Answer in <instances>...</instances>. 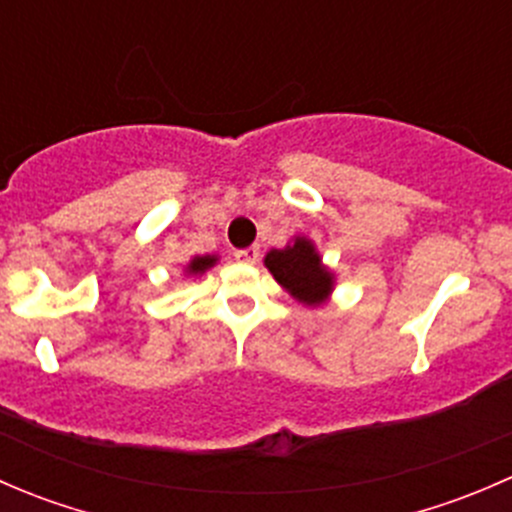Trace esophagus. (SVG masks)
<instances>
[{
  "instance_id": "34e87169",
  "label": "esophagus",
  "mask_w": 512,
  "mask_h": 512,
  "mask_svg": "<svg viewBox=\"0 0 512 512\" xmlns=\"http://www.w3.org/2000/svg\"><path fill=\"white\" fill-rule=\"evenodd\" d=\"M237 262H245V265H255L260 260V247H245V250L235 252Z\"/></svg>"
}]
</instances>
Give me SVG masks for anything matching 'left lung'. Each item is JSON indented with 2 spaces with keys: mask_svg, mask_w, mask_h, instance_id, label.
Returning <instances> with one entry per match:
<instances>
[{
  "mask_svg": "<svg viewBox=\"0 0 512 512\" xmlns=\"http://www.w3.org/2000/svg\"><path fill=\"white\" fill-rule=\"evenodd\" d=\"M265 267L289 297L307 307H322L332 299L337 275L324 265L317 245L309 237L294 235L282 250L267 252Z\"/></svg>",
  "mask_w": 512,
  "mask_h": 512,
  "instance_id": "left-lung-1",
  "label": "left lung"
}]
</instances>
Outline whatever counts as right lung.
Segmentation results:
<instances>
[{
    "label": "right lung",
    "instance_id": "1",
    "mask_svg": "<svg viewBox=\"0 0 512 512\" xmlns=\"http://www.w3.org/2000/svg\"><path fill=\"white\" fill-rule=\"evenodd\" d=\"M218 262H220L218 255H195L193 260L183 267V275L185 277H200V275H205L210 267L218 265Z\"/></svg>",
    "mask_w": 512,
    "mask_h": 512
}]
</instances>
